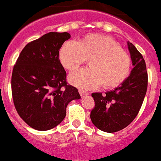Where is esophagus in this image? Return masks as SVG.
Returning <instances> with one entry per match:
<instances>
[{
    "label": "esophagus",
    "instance_id": "esophagus-1",
    "mask_svg": "<svg viewBox=\"0 0 161 161\" xmlns=\"http://www.w3.org/2000/svg\"><path fill=\"white\" fill-rule=\"evenodd\" d=\"M79 94H80V96L82 97H86V96L88 95V92H84L83 90H79Z\"/></svg>",
    "mask_w": 161,
    "mask_h": 161
}]
</instances>
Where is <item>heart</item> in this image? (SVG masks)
<instances>
[{
    "label": "heart",
    "mask_w": 161,
    "mask_h": 161,
    "mask_svg": "<svg viewBox=\"0 0 161 161\" xmlns=\"http://www.w3.org/2000/svg\"><path fill=\"white\" fill-rule=\"evenodd\" d=\"M62 66L73 72L89 60V68L82 69L69 77L71 84L79 88H105L119 86L129 75L132 60L128 52L107 36L89 34L78 42H66L59 51Z\"/></svg>",
    "instance_id": "obj_1"
}]
</instances>
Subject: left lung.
I'll use <instances>...</instances> for the list:
<instances>
[{"mask_svg": "<svg viewBox=\"0 0 161 161\" xmlns=\"http://www.w3.org/2000/svg\"><path fill=\"white\" fill-rule=\"evenodd\" d=\"M133 68L129 76L114 90L92 93L95 107L90 117L100 130L114 133L126 128L138 114L147 93L148 76L146 62L133 44L128 42Z\"/></svg>", "mask_w": 161, "mask_h": 161, "instance_id": "1", "label": "left lung"}]
</instances>
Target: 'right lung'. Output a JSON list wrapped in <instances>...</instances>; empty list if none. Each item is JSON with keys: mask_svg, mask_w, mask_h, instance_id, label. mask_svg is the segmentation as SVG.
<instances>
[{"mask_svg": "<svg viewBox=\"0 0 161 161\" xmlns=\"http://www.w3.org/2000/svg\"><path fill=\"white\" fill-rule=\"evenodd\" d=\"M69 32H51L28 43L14 64L12 97L19 115L39 131L53 129L63 121L66 107L80 99L78 89L66 82V72L59 59Z\"/></svg>", "mask_w": 161, "mask_h": 161, "instance_id": "add662e5", "label": "right lung"}]
</instances>
